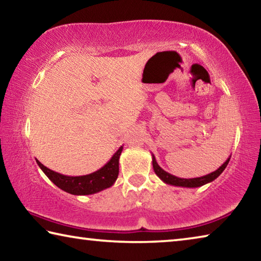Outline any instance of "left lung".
<instances>
[{
	"label": "left lung",
	"instance_id": "left-lung-1",
	"mask_svg": "<svg viewBox=\"0 0 261 261\" xmlns=\"http://www.w3.org/2000/svg\"><path fill=\"white\" fill-rule=\"evenodd\" d=\"M229 160H230V156H229L226 162L223 163L222 166L218 168L215 171L211 174H207L205 176H201V177H196V178H179L176 177V176L171 175L169 173H167L166 170H163L162 168L158 165V162L155 160V156L152 154V163H153V169L155 171V174L158 175V177L160 178L162 182H165L166 184L169 185H175V187H182V188H199L205 185L207 183L213 182L215 178H218L219 176L222 174V171L226 169L227 165L229 163Z\"/></svg>",
	"mask_w": 261,
	"mask_h": 261
}]
</instances>
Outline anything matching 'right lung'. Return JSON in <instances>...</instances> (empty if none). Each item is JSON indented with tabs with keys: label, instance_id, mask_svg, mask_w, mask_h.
Listing matches in <instances>:
<instances>
[{
	"label": "right lung",
	"instance_id": "obj_1",
	"mask_svg": "<svg viewBox=\"0 0 261 261\" xmlns=\"http://www.w3.org/2000/svg\"><path fill=\"white\" fill-rule=\"evenodd\" d=\"M123 151V146L115 152L112 159L94 173L83 176H67L50 170L35 159L38 166L45 173V175L54 183L57 188L63 191L74 194V196H87L108 189L116 182L118 176V163Z\"/></svg>",
	"mask_w": 261,
	"mask_h": 261
}]
</instances>
